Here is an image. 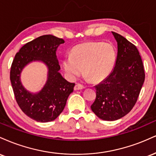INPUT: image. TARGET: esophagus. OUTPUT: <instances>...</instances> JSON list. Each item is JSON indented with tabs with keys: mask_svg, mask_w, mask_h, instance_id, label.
Instances as JSON below:
<instances>
[{
	"mask_svg": "<svg viewBox=\"0 0 156 156\" xmlns=\"http://www.w3.org/2000/svg\"><path fill=\"white\" fill-rule=\"evenodd\" d=\"M84 88H85V87H84L82 85H80V84H76V85L74 86L75 90H82Z\"/></svg>",
	"mask_w": 156,
	"mask_h": 156,
	"instance_id": "esophagus-1",
	"label": "esophagus"
}]
</instances>
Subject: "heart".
Wrapping results in <instances>:
<instances>
[{
  "mask_svg": "<svg viewBox=\"0 0 156 156\" xmlns=\"http://www.w3.org/2000/svg\"><path fill=\"white\" fill-rule=\"evenodd\" d=\"M115 47L107 42H85L71 49L63 61L64 71L71 78L82 73L91 81L98 82L110 74L116 61Z\"/></svg>",
  "mask_w": 156,
  "mask_h": 156,
  "instance_id": "b5f03b06",
  "label": "heart"
}]
</instances>
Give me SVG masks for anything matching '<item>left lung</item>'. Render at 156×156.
Returning <instances> with one entry per match:
<instances>
[{
    "mask_svg": "<svg viewBox=\"0 0 156 156\" xmlns=\"http://www.w3.org/2000/svg\"><path fill=\"white\" fill-rule=\"evenodd\" d=\"M118 42V55L111 74L95 86L96 98L91 109L104 120L122 118L134 107L144 82V66L136 47L112 32Z\"/></svg>",
    "mask_w": 156,
    "mask_h": 156,
    "instance_id": "8db88e82",
    "label": "left lung"
}]
</instances>
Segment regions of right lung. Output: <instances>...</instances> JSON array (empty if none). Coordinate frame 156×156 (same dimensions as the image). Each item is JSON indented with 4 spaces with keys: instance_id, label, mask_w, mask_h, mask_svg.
Returning <instances> with one entry per match:
<instances>
[{
    "instance_id": "obj_1",
    "label": "right lung",
    "mask_w": 156,
    "mask_h": 156,
    "mask_svg": "<svg viewBox=\"0 0 156 156\" xmlns=\"http://www.w3.org/2000/svg\"><path fill=\"white\" fill-rule=\"evenodd\" d=\"M63 38L44 35L25 44L16 54L10 71V80L16 103L27 116L36 121L50 122L59 116L65 107L68 97L74 90V83L65 80L59 73L60 66L56 55ZM42 61L48 68V80L41 91H27L20 81V74L32 61Z\"/></svg>"
}]
</instances>
